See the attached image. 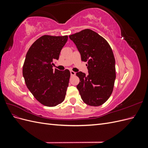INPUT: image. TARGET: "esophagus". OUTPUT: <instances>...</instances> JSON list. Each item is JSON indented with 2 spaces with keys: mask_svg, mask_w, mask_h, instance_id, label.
I'll list each match as a JSON object with an SVG mask.
<instances>
[{
  "mask_svg": "<svg viewBox=\"0 0 148 148\" xmlns=\"http://www.w3.org/2000/svg\"><path fill=\"white\" fill-rule=\"evenodd\" d=\"M70 74H71V76H75L76 75V73L73 71H70Z\"/></svg>",
  "mask_w": 148,
  "mask_h": 148,
  "instance_id": "34e87169",
  "label": "esophagus"
}]
</instances>
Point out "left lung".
I'll return each mask as SVG.
<instances>
[{
    "mask_svg": "<svg viewBox=\"0 0 148 148\" xmlns=\"http://www.w3.org/2000/svg\"><path fill=\"white\" fill-rule=\"evenodd\" d=\"M80 52L82 60L87 62L88 75L79 71L77 86L83 101L89 106H99L112 93L116 77L115 58L106 40L90 29L69 36Z\"/></svg>",
    "mask_w": 148,
    "mask_h": 148,
    "instance_id": "8db88e82",
    "label": "left lung"
}]
</instances>
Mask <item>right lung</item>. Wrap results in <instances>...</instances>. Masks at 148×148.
Returning a JSON list of instances; mask_svg holds the SVG:
<instances>
[{"instance_id":"add662e5","label":"right lung","mask_w":148,"mask_h":148,"mask_svg":"<svg viewBox=\"0 0 148 148\" xmlns=\"http://www.w3.org/2000/svg\"><path fill=\"white\" fill-rule=\"evenodd\" d=\"M67 40L68 36L44 35L26 53L23 66L25 82L36 99L44 106L54 107L65 99L70 72L67 69L53 71L52 65Z\"/></svg>"}]
</instances>
